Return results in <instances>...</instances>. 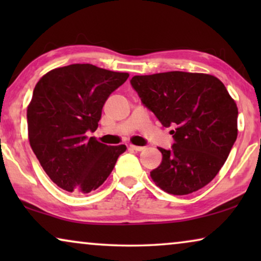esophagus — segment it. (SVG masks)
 Wrapping results in <instances>:
<instances>
[{
  "label": "esophagus",
  "instance_id": "esophagus-1",
  "mask_svg": "<svg viewBox=\"0 0 261 261\" xmlns=\"http://www.w3.org/2000/svg\"><path fill=\"white\" fill-rule=\"evenodd\" d=\"M130 148L134 149V151H137V152L144 151V149H145L144 146H135V145H130Z\"/></svg>",
  "mask_w": 261,
  "mask_h": 261
}]
</instances>
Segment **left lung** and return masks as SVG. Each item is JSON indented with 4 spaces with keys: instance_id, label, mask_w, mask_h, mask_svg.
I'll list each match as a JSON object with an SVG mask.
<instances>
[{
    "instance_id": "8db88e82",
    "label": "left lung",
    "mask_w": 261,
    "mask_h": 261,
    "mask_svg": "<svg viewBox=\"0 0 261 261\" xmlns=\"http://www.w3.org/2000/svg\"><path fill=\"white\" fill-rule=\"evenodd\" d=\"M132 87L164 127H173L171 149L151 178L162 190L188 195L212 181L238 137V107L219 78L183 71L134 76Z\"/></svg>"
}]
</instances>
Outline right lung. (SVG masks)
Masks as SVG:
<instances>
[{"label":"right lung","mask_w":261,"mask_h":261,"mask_svg":"<svg viewBox=\"0 0 261 261\" xmlns=\"http://www.w3.org/2000/svg\"><path fill=\"white\" fill-rule=\"evenodd\" d=\"M129 74L91 64L57 67L35 85L27 107L28 139L47 176L63 190L88 194L105 183L126 145L88 139L102 108Z\"/></svg>","instance_id":"obj_1"}]
</instances>
